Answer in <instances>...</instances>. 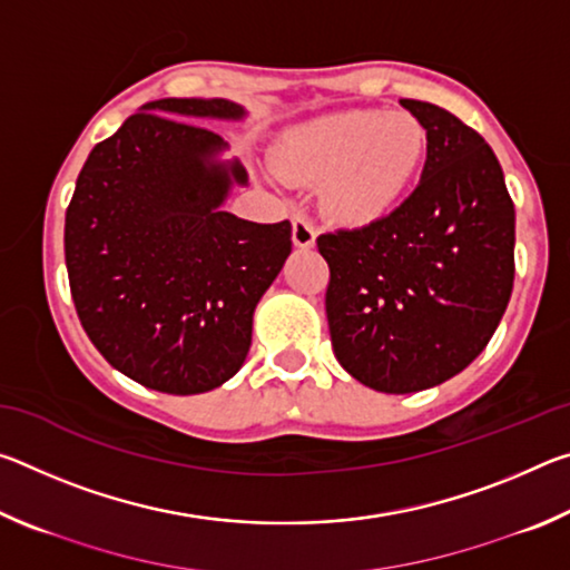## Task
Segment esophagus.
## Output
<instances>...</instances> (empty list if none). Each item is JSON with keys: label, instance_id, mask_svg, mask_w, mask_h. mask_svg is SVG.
<instances>
[{"label": "esophagus", "instance_id": "obj_1", "mask_svg": "<svg viewBox=\"0 0 570 570\" xmlns=\"http://www.w3.org/2000/svg\"><path fill=\"white\" fill-rule=\"evenodd\" d=\"M292 238H294V246L296 248H312L314 240H316V228L312 220L306 216L296 214L294 216V228H292Z\"/></svg>", "mask_w": 570, "mask_h": 570}]
</instances>
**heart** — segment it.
I'll return each instance as SVG.
<instances>
[{
    "instance_id": "1",
    "label": "heart",
    "mask_w": 570,
    "mask_h": 570,
    "mask_svg": "<svg viewBox=\"0 0 570 570\" xmlns=\"http://www.w3.org/2000/svg\"><path fill=\"white\" fill-rule=\"evenodd\" d=\"M428 128L404 110H340L288 130L276 176L322 186L324 214L342 226H372L397 210L428 160Z\"/></svg>"
}]
</instances>
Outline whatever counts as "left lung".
<instances>
[{"label": "left lung", "instance_id": "1", "mask_svg": "<svg viewBox=\"0 0 570 570\" xmlns=\"http://www.w3.org/2000/svg\"><path fill=\"white\" fill-rule=\"evenodd\" d=\"M400 102L430 138L417 188L377 224L316 238L336 360L387 394L465 370L503 320L515 276V208L493 148L438 105Z\"/></svg>", "mask_w": 570, "mask_h": 570}]
</instances>
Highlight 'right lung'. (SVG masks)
Listing matches in <instances>:
<instances>
[{
	"label": "right lung",
	"mask_w": 570,
	"mask_h": 570,
	"mask_svg": "<svg viewBox=\"0 0 570 570\" xmlns=\"http://www.w3.org/2000/svg\"><path fill=\"white\" fill-rule=\"evenodd\" d=\"M240 105L163 98L98 142L65 216V264L90 342L125 377L200 394L244 364L254 312L292 254V224L224 210L246 186L238 160L196 118L240 120Z\"/></svg>",
	"instance_id": "obj_1"
}]
</instances>
